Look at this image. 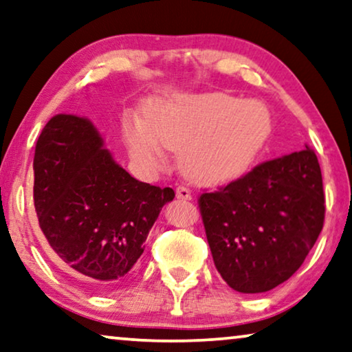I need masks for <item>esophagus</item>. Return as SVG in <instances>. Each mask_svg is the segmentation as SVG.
Masks as SVG:
<instances>
[{
	"instance_id": "1",
	"label": "esophagus",
	"mask_w": 352,
	"mask_h": 352,
	"mask_svg": "<svg viewBox=\"0 0 352 352\" xmlns=\"http://www.w3.org/2000/svg\"><path fill=\"white\" fill-rule=\"evenodd\" d=\"M177 199H182V201H191V191L185 186H178L175 190Z\"/></svg>"
}]
</instances>
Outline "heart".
I'll return each instance as SVG.
<instances>
[{"instance_id":"obj_1","label":"heart","mask_w":352,"mask_h":352,"mask_svg":"<svg viewBox=\"0 0 352 352\" xmlns=\"http://www.w3.org/2000/svg\"><path fill=\"white\" fill-rule=\"evenodd\" d=\"M270 134L272 115L264 104L224 93L158 99L145 109L144 122L123 120L124 142L140 167L155 169L164 148L177 151L182 174L204 186L243 177Z\"/></svg>"}]
</instances>
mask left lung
I'll use <instances>...</instances> for the list:
<instances>
[{"mask_svg": "<svg viewBox=\"0 0 352 352\" xmlns=\"http://www.w3.org/2000/svg\"><path fill=\"white\" fill-rule=\"evenodd\" d=\"M213 262L232 289L258 294L296 274L322 230L324 190L314 151L262 162L199 197Z\"/></svg>", "mask_w": 352, "mask_h": 352, "instance_id": "left-lung-1", "label": "left lung"}]
</instances>
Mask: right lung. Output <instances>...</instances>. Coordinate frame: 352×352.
Wrapping results in <instances>:
<instances>
[{
  "instance_id": "add662e5",
  "label": "right lung",
  "mask_w": 352,
  "mask_h": 352,
  "mask_svg": "<svg viewBox=\"0 0 352 352\" xmlns=\"http://www.w3.org/2000/svg\"><path fill=\"white\" fill-rule=\"evenodd\" d=\"M39 228L58 259L96 292L110 291L142 256L172 188L135 180L113 161L88 118L58 113L34 151Z\"/></svg>"
}]
</instances>
